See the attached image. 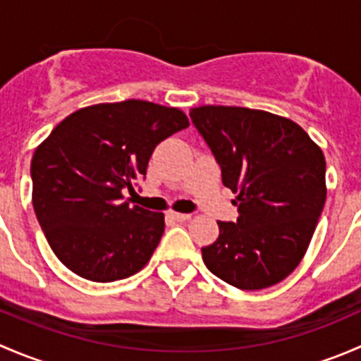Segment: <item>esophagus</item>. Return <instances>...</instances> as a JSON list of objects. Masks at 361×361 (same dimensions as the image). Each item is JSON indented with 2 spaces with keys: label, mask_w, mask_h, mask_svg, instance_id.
Wrapping results in <instances>:
<instances>
[{
  "label": "esophagus",
  "mask_w": 361,
  "mask_h": 361,
  "mask_svg": "<svg viewBox=\"0 0 361 361\" xmlns=\"http://www.w3.org/2000/svg\"><path fill=\"white\" fill-rule=\"evenodd\" d=\"M171 218L176 221H188L192 218V214H187V213H171Z\"/></svg>",
  "instance_id": "esophagus-1"
}]
</instances>
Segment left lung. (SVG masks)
Returning <instances> with one entry per match:
<instances>
[{
	"mask_svg": "<svg viewBox=\"0 0 361 361\" xmlns=\"http://www.w3.org/2000/svg\"><path fill=\"white\" fill-rule=\"evenodd\" d=\"M192 123L213 152L234 194L238 221H218L202 248L216 278L262 290L292 274L307 251L326 199L325 155L285 116L239 106H199Z\"/></svg>",
	"mask_w": 361,
	"mask_h": 361,
	"instance_id": "8db88e82",
	"label": "left lung"
}]
</instances>
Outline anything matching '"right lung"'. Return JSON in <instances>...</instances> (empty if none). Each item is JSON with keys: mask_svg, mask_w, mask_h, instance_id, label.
<instances>
[{"mask_svg": "<svg viewBox=\"0 0 361 361\" xmlns=\"http://www.w3.org/2000/svg\"><path fill=\"white\" fill-rule=\"evenodd\" d=\"M188 127L178 108L127 99L66 116L31 160L32 207L56 257L80 278L111 283L147 265L164 214L123 201L155 147Z\"/></svg>", "mask_w": 361, "mask_h": 361, "instance_id": "obj_1", "label": "right lung"}]
</instances>
